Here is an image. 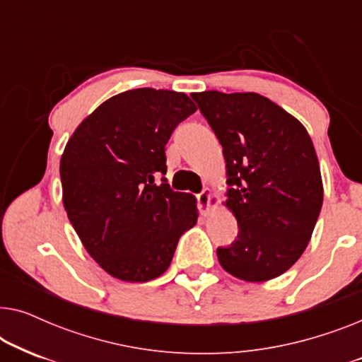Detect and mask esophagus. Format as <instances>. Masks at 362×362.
<instances>
[{
    "label": "esophagus",
    "instance_id": "obj_1",
    "mask_svg": "<svg viewBox=\"0 0 362 362\" xmlns=\"http://www.w3.org/2000/svg\"><path fill=\"white\" fill-rule=\"evenodd\" d=\"M211 197H212V192H211V189H202L199 194L196 196V199H197V207H199V212L201 214H207V212H209V209H211Z\"/></svg>",
    "mask_w": 362,
    "mask_h": 362
}]
</instances>
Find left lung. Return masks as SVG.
<instances>
[{"label":"left lung","mask_w":362,"mask_h":362,"mask_svg":"<svg viewBox=\"0 0 362 362\" xmlns=\"http://www.w3.org/2000/svg\"><path fill=\"white\" fill-rule=\"evenodd\" d=\"M222 145L226 206L239 234L217 249L226 272L245 281L285 274L303 254L323 204L318 156L293 115L254 92L194 93Z\"/></svg>","instance_id":"obj_1"}]
</instances>
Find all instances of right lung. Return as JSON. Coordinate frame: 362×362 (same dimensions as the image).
<instances>
[{
    "instance_id": "obj_1",
    "label": "right lung",
    "mask_w": 362,
    "mask_h": 362,
    "mask_svg": "<svg viewBox=\"0 0 362 362\" xmlns=\"http://www.w3.org/2000/svg\"><path fill=\"white\" fill-rule=\"evenodd\" d=\"M196 112L186 93L133 88L97 107L61 158L62 202L88 255L123 281L165 274L196 226V197L168 185L165 146Z\"/></svg>"
}]
</instances>
